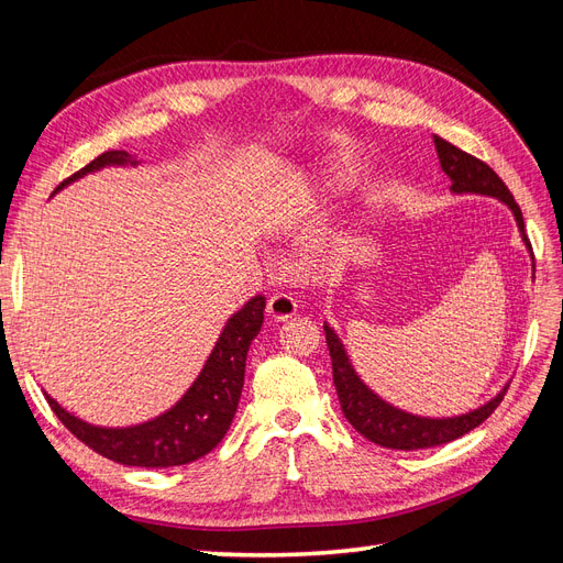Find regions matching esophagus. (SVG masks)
<instances>
[{
  "label": "esophagus",
  "instance_id": "esophagus-1",
  "mask_svg": "<svg viewBox=\"0 0 563 563\" xmlns=\"http://www.w3.org/2000/svg\"><path fill=\"white\" fill-rule=\"evenodd\" d=\"M298 312V302L286 296V294H275L267 300V317L275 319V321H286L291 319Z\"/></svg>",
  "mask_w": 563,
  "mask_h": 563
}]
</instances>
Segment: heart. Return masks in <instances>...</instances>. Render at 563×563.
I'll use <instances>...</instances> for the list:
<instances>
[{
  "label": "heart",
  "instance_id": "b5f03b06",
  "mask_svg": "<svg viewBox=\"0 0 563 563\" xmlns=\"http://www.w3.org/2000/svg\"><path fill=\"white\" fill-rule=\"evenodd\" d=\"M345 246H347V240H343V242H335V246H331V251H329V255H327V258H329V261L338 258V255L345 251Z\"/></svg>",
  "mask_w": 563,
  "mask_h": 563
}]
</instances>
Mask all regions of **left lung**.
<instances>
[{
    "label": "left lung",
    "mask_w": 563,
    "mask_h": 563,
    "mask_svg": "<svg viewBox=\"0 0 563 563\" xmlns=\"http://www.w3.org/2000/svg\"><path fill=\"white\" fill-rule=\"evenodd\" d=\"M434 147L439 155L441 172H444L451 180L453 195H479V197H493L503 201L505 207L512 211L517 228L521 234V242L526 244L528 253L533 258V249L528 236L523 232V216L517 207L512 192L507 190V185L498 178V174L484 162L467 155L460 147L451 145L449 141L434 135ZM536 267V265H533ZM323 333H327V345L333 364V385L338 391L340 408H343L345 418L350 420L352 428L366 437L373 444L383 449H397V451H418L449 444V441L472 432L496 411L500 406L509 383L498 391L490 401L482 404L474 411L451 416V418H428L401 411V408L391 406L383 397H378L354 371L350 354L343 345V340L338 338L333 327L323 321Z\"/></svg>",
    "instance_id": "1"
}]
</instances>
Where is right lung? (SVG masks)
<instances>
[{"label":"right lung","instance_id":"right-lung-1","mask_svg":"<svg viewBox=\"0 0 563 563\" xmlns=\"http://www.w3.org/2000/svg\"><path fill=\"white\" fill-rule=\"evenodd\" d=\"M139 164L141 162L131 159L124 150L103 152L91 164L84 166L81 172L63 180L56 187V192L106 166ZM263 296H253L249 302H244V308L236 310L225 321L195 383L187 387L185 395L168 411L147 422L131 424V428H98V424L67 413L54 397L46 395V401L51 411L79 441L119 465L176 467L192 463V460L213 451L230 430L244 387L246 354L253 338L258 335L263 327Z\"/></svg>","mask_w":563,"mask_h":563}]
</instances>
